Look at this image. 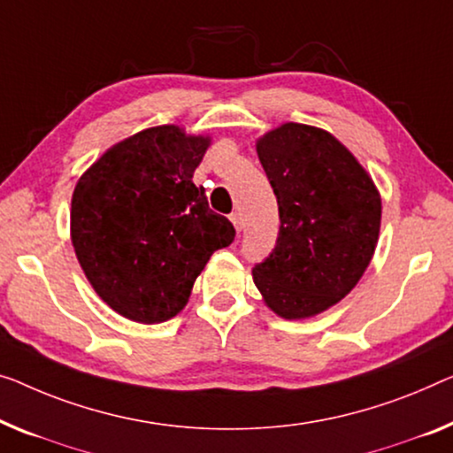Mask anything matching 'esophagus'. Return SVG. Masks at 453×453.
<instances>
[{"instance_id":"1","label":"esophagus","mask_w":453,"mask_h":453,"mask_svg":"<svg viewBox=\"0 0 453 453\" xmlns=\"http://www.w3.org/2000/svg\"><path fill=\"white\" fill-rule=\"evenodd\" d=\"M229 221H232L234 224V227H235V232H242V215L240 213H232L229 215Z\"/></svg>"}]
</instances>
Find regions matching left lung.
Wrapping results in <instances>:
<instances>
[{
	"mask_svg": "<svg viewBox=\"0 0 453 453\" xmlns=\"http://www.w3.org/2000/svg\"><path fill=\"white\" fill-rule=\"evenodd\" d=\"M279 201L273 254L252 268L266 307L307 319L340 303L362 279L380 234L374 180L334 134L287 121L256 140Z\"/></svg>",
	"mask_w": 453,
	"mask_h": 453,
	"instance_id": "left-lung-1",
	"label": "left lung"
}]
</instances>
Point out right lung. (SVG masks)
<instances>
[{
    "label": "right lung",
    "mask_w": 453,
    "mask_h": 453,
    "mask_svg": "<svg viewBox=\"0 0 453 453\" xmlns=\"http://www.w3.org/2000/svg\"><path fill=\"white\" fill-rule=\"evenodd\" d=\"M211 136L166 124L113 144L81 174L71 240L87 280L126 319L162 323L180 313L215 250L235 229L195 187Z\"/></svg>",
    "instance_id": "1"
}]
</instances>
